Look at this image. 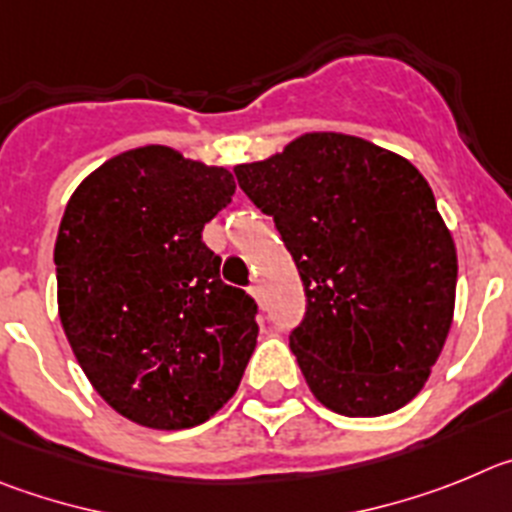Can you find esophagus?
I'll use <instances>...</instances> for the list:
<instances>
[{
    "label": "esophagus",
    "mask_w": 512,
    "mask_h": 512,
    "mask_svg": "<svg viewBox=\"0 0 512 512\" xmlns=\"http://www.w3.org/2000/svg\"><path fill=\"white\" fill-rule=\"evenodd\" d=\"M250 296L255 298L257 306H262V288H260V285H252V288H250Z\"/></svg>",
    "instance_id": "34e87169"
}]
</instances>
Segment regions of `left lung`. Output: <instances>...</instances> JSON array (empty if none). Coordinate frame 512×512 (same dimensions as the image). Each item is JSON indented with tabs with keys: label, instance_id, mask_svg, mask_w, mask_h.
<instances>
[{
	"label": "left lung",
	"instance_id": "1",
	"mask_svg": "<svg viewBox=\"0 0 512 512\" xmlns=\"http://www.w3.org/2000/svg\"><path fill=\"white\" fill-rule=\"evenodd\" d=\"M275 219L308 311L290 349L313 398L349 418L411 403L457 301V247L411 160L344 132H306L234 168Z\"/></svg>",
	"mask_w": 512,
	"mask_h": 512
}]
</instances>
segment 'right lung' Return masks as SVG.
<instances>
[{"mask_svg": "<svg viewBox=\"0 0 512 512\" xmlns=\"http://www.w3.org/2000/svg\"><path fill=\"white\" fill-rule=\"evenodd\" d=\"M234 188L222 165L142 145L101 163L68 199L58 316L96 393L132 423L209 421L255 352V301L222 283V260L201 239Z\"/></svg>", "mask_w": 512, "mask_h": 512, "instance_id": "add662e5", "label": "right lung"}]
</instances>
